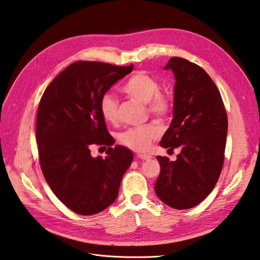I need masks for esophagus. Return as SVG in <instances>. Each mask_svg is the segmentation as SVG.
Listing matches in <instances>:
<instances>
[{
    "label": "esophagus",
    "instance_id": "esophagus-1",
    "mask_svg": "<svg viewBox=\"0 0 260 260\" xmlns=\"http://www.w3.org/2000/svg\"><path fill=\"white\" fill-rule=\"evenodd\" d=\"M138 158L142 159V160H149L152 158L151 155H147V154H139L138 155Z\"/></svg>",
    "mask_w": 260,
    "mask_h": 260
}]
</instances>
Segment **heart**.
Masks as SVG:
<instances>
[{
	"label": "heart",
	"instance_id": "heart-1",
	"mask_svg": "<svg viewBox=\"0 0 260 260\" xmlns=\"http://www.w3.org/2000/svg\"><path fill=\"white\" fill-rule=\"evenodd\" d=\"M122 91L128 96L146 104L148 113L165 119L171 112V100L167 94L159 92V83L144 72L133 74L122 85ZM100 111L104 119L114 122L118 117V100L112 93H105L100 100ZM159 128L154 123L133 127L120 133L122 145L135 152H145L153 141L159 137Z\"/></svg>",
	"mask_w": 260,
	"mask_h": 260
}]
</instances>
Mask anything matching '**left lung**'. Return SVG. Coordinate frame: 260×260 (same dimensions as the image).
<instances>
[{"instance_id":"1","label":"left lung","mask_w":260,"mask_h":260,"mask_svg":"<svg viewBox=\"0 0 260 260\" xmlns=\"http://www.w3.org/2000/svg\"><path fill=\"white\" fill-rule=\"evenodd\" d=\"M175 76L174 118L160 146L180 148L177 159L157 156L160 174L155 193L166 205L188 209L205 200L221 172L228 133L223 102L215 82L194 62L171 57ZM168 149V151H169Z\"/></svg>"}]
</instances>
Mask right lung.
<instances>
[{"mask_svg":"<svg viewBox=\"0 0 260 260\" xmlns=\"http://www.w3.org/2000/svg\"><path fill=\"white\" fill-rule=\"evenodd\" d=\"M100 61H76L45 89L38 107L36 139L43 176L56 198L76 214L89 216L115 202L133 154L115 145L100 111V100L130 74ZM109 146L105 159L89 145Z\"/></svg>","mask_w":260,"mask_h":260,"instance_id":"1","label":"right lung"}]
</instances>
